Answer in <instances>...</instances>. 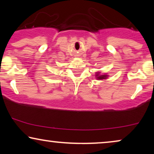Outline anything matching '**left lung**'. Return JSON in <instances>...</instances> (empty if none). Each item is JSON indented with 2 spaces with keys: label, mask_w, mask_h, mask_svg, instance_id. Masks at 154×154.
Returning <instances> with one entry per match:
<instances>
[{
  "label": "left lung",
  "mask_w": 154,
  "mask_h": 154,
  "mask_svg": "<svg viewBox=\"0 0 154 154\" xmlns=\"http://www.w3.org/2000/svg\"><path fill=\"white\" fill-rule=\"evenodd\" d=\"M100 72H97V74H96V78L98 80H102V79H106V78H107V76H108V75H100Z\"/></svg>",
  "instance_id": "obj_1"
}]
</instances>
